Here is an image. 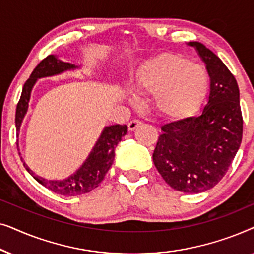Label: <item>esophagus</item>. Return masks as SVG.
<instances>
[{
    "label": "esophagus",
    "instance_id": "esophagus-1",
    "mask_svg": "<svg viewBox=\"0 0 254 254\" xmlns=\"http://www.w3.org/2000/svg\"><path fill=\"white\" fill-rule=\"evenodd\" d=\"M142 123L140 120H131L130 123H128V129L129 130H135L136 128L140 126Z\"/></svg>",
    "mask_w": 254,
    "mask_h": 254
}]
</instances>
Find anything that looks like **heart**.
<instances>
[{"label": "heart", "instance_id": "heart-1", "mask_svg": "<svg viewBox=\"0 0 254 254\" xmlns=\"http://www.w3.org/2000/svg\"><path fill=\"white\" fill-rule=\"evenodd\" d=\"M209 74L202 64L176 53H162L144 61L135 72L134 91L156 97V107L173 120L193 117L200 110L208 90ZM130 102L136 99L131 97Z\"/></svg>", "mask_w": 254, "mask_h": 254}]
</instances>
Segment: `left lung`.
Instances as JSON below:
<instances>
[{"label":"left lung","mask_w":254,"mask_h":254,"mask_svg":"<svg viewBox=\"0 0 254 254\" xmlns=\"http://www.w3.org/2000/svg\"><path fill=\"white\" fill-rule=\"evenodd\" d=\"M187 45L195 48L209 74L208 102L199 117L162 127L152 161L172 189L196 194L210 190L227 173L241 147L243 118L235 76L203 44Z\"/></svg>","instance_id":"1"}]
</instances>
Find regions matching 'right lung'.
Here are the masks:
<instances>
[{
    "label": "right lung",
    "mask_w": 254,
    "mask_h": 254,
    "mask_svg": "<svg viewBox=\"0 0 254 254\" xmlns=\"http://www.w3.org/2000/svg\"><path fill=\"white\" fill-rule=\"evenodd\" d=\"M79 65H75L69 62H64L59 59L57 55H48L45 58L40 64L34 68L30 78L25 82L23 86L22 95L16 109V130L17 135H19L20 127L24 120V117L29 110V103L31 98V92L37 79L43 77H51V76L62 74V72L68 70H75L78 69ZM126 125H112V126L104 127V129L98 137V140L93 145L92 150L83 164L69 176L68 178L62 180H48L43 177L38 176L23 162L24 166L27 172L40 183L41 185L51 190L52 192L60 194L64 196H76L91 192L95 190L100 183L103 182L104 177L109 171L111 165H112L114 159V150H116L117 144L121 141V138L127 134ZM18 148V143H17ZM19 150V149H18ZM20 155V152H19ZM23 161V158L20 157Z\"/></svg>",
    "instance_id": "right-lung-1"
}]
</instances>
